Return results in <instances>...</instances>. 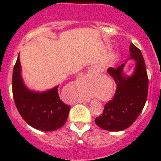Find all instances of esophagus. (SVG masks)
<instances>
[{
  "mask_svg": "<svg viewBox=\"0 0 161 161\" xmlns=\"http://www.w3.org/2000/svg\"><path fill=\"white\" fill-rule=\"evenodd\" d=\"M85 102H89V99H85Z\"/></svg>",
  "mask_w": 161,
  "mask_h": 161,
  "instance_id": "34e87169",
  "label": "esophagus"
}]
</instances>
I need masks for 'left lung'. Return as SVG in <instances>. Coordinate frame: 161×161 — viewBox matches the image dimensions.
<instances>
[{
  "label": "left lung",
  "mask_w": 161,
  "mask_h": 161,
  "mask_svg": "<svg viewBox=\"0 0 161 161\" xmlns=\"http://www.w3.org/2000/svg\"><path fill=\"white\" fill-rule=\"evenodd\" d=\"M129 50V59L136 63L131 75L124 72L127 60L117 68L108 69L117 89L113 100L104 106L103 114L95 119V123L103 130L120 131L128 128L140 114L147 101L148 78L143 55L132 43Z\"/></svg>",
  "instance_id": "1"
}]
</instances>
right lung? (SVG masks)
Masks as SVG:
<instances>
[{"label":"right lung","mask_w":161,"mask_h":161,"mask_svg":"<svg viewBox=\"0 0 161 161\" xmlns=\"http://www.w3.org/2000/svg\"><path fill=\"white\" fill-rule=\"evenodd\" d=\"M12 83L14 102L27 124L43 131L55 130L65 124L70 106L59 99L58 85L42 92L29 89L22 79L19 55L14 65Z\"/></svg>","instance_id":"add662e5"}]
</instances>
